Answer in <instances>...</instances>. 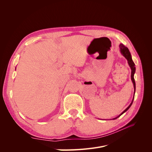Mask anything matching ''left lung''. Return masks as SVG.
I'll list each match as a JSON object with an SVG mask.
<instances>
[{
    "mask_svg": "<svg viewBox=\"0 0 152 152\" xmlns=\"http://www.w3.org/2000/svg\"><path fill=\"white\" fill-rule=\"evenodd\" d=\"M119 48H120V49H121V53H122V54L123 55V56L125 57L126 59H127V61H128V64H129V66H130V68H131V80H132V83H133V86H134V97H133V98H132V102L131 103V104L129 105V107L124 110V111L121 114V115H119L117 117H115V118H113V120L114 119H116V118H117L118 117H120L121 115H122L124 113V112H126L127 110L130 107H131V106L132 105V102H133V100H134V94H135V91H136V83H135V80H134V73H135V71H136V68H135V64H134V63L133 62V61H132V57H131V53H130V52H129V49H128V48H127V47H126L125 45H124L122 44H120V45H119Z\"/></svg>",
    "mask_w": 152,
    "mask_h": 152,
    "instance_id": "obj_1",
    "label": "left lung"
}]
</instances>
